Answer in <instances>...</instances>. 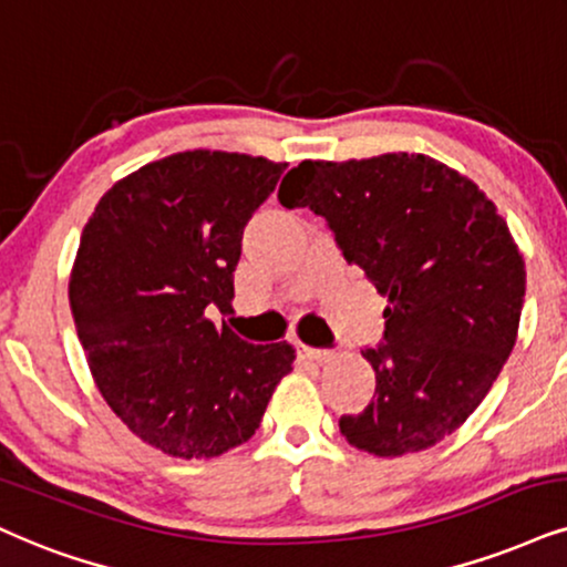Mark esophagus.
Listing matches in <instances>:
<instances>
[{
  "instance_id": "34e87169",
  "label": "esophagus",
  "mask_w": 567,
  "mask_h": 567,
  "mask_svg": "<svg viewBox=\"0 0 567 567\" xmlns=\"http://www.w3.org/2000/svg\"><path fill=\"white\" fill-rule=\"evenodd\" d=\"M297 354L302 362H316V365H323V362L331 360V352H328V349L307 347V344H297Z\"/></svg>"
}]
</instances>
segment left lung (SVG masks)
<instances>
[{
    "label": "left lung",
    "instance_id": "8db88e82",
    "mask_svg": "<svg viewBox=\"0 0 567 567\" xmlns=\"http://www.w3.org/2000/svg\"><path fill=\"white\" fill-rule=\"evenodd\" d=\"M284 207L326 218L383 310V344L362 352L375 394L341 415L347 442L375 457L429 450L467 421L518 337L526 262L486 194L425 155L305 159L278 188Z\"/></svg>",
    "mask_w": 567,
    "mask_h": 567
}]
</instances>
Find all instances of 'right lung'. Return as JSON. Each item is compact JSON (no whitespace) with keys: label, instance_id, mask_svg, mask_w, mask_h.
Returning <instances> with one entry per match:
<instances>
[{"label":"right lung","instance_id":"1","mask_svg":"<svg viewBox=\"0 0 567 567\" xmlns=\"http://www.w3.org/2000/svg\"><path fill=\"white\" fill-rule=\"evenodd\" d=\"M286 163L178 152L110 188L83 228L70 310L104 402L155 450L218 457L260 429L295 347L215 328L251 213Z\"/></svg>","mask_w":567,"mask_h":567}]
</instances>
